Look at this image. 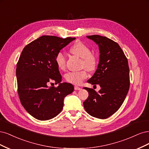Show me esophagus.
Instances as JSON below:
<instances>
[{
	"label": "esophagus",
	"mask_w": 149,
	"mask_h": 149,
	"mask_svg": "<svg viewBox=\"0 0 149 149\" xmlns=\"http://www.w3.org/2000/svg\"><path fill=\"white\" fill-rule=\"evenodd\" d=\"M74 89H75V90H80L81 88H80V87H79L78 86H75V87H74Z\"/></svg>",
	"instance_id": "34e87169"
}]
</instances>
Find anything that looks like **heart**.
<instances>
[{"label": "heart", "mask_w": 149, "mask_h": 149, "mask_svg": "<svg viewBox=\"0 0 149 149\" xmlns=\"http://www.w3.org/2000/svg\"><path fill=\"white\" fill-rule=\"evenodd\" d=\"M72 53L81 58V67L89 71L93 70L97 64V57L91 53L89 47L82 42L75 43L70 47ZM56 64L59 69L64 70L66 64V58L62 52H59L55 57ZM88 74L85 69L79 71H70L65 75V79L69 83L74 85H80L82 81L87 77Z\"/></svg>", "instance_id": "heart-1"}]
</instances>
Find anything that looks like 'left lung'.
Returning <instances> with one entry per match:
<instances>
[{
	"label": "left lung",
	"mask_w": 149,
	"mask_h": 149,
	"mask_svg": "<svg viewBox=\"0 0 149 149\" xmlns=\"http://www.w3.org/2000/svg\"><path fill=\"white\" fill-rule=\"evenodd\" d=\"M98 46L99 63L97 70L87 81L99 85L98 92L85 87L88 97L84 107L91 116L106 119L116 113L123 103L130 85L128 61L117 42L106 36H87Z\"/></svg>",
	"instance_id": "left-lung-1"
}]
</instances>
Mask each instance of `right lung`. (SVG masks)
<instances>
[{"label": "right lung", "instance_id": "1", "mask_svg": "<svg viewBox=\"0 0 149 149\" xmlns=\"http://www.w3.org/2000/svg\"><path fill=\"white\" fill-rule=\"evenodd\" d=\"M75 39L42 36L22 52L16 69L19 98L26 111L38 120L56 117L63 108L64 98L73 92L71 84L61 83L62 76L55 57ZM51 81L59 83L58 87H49Z\"/></svg>", "mask_w": 149, "mask_h": 149}]
</instances>
